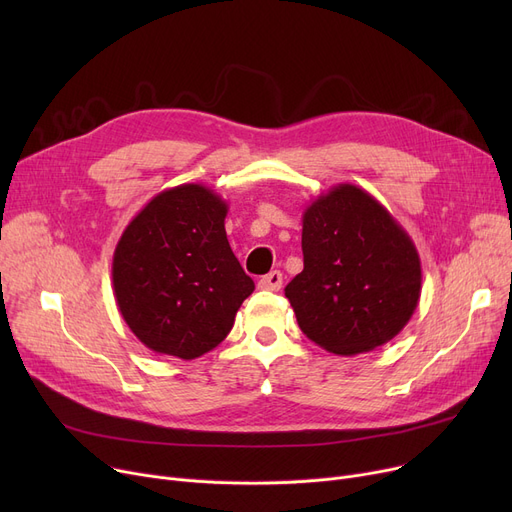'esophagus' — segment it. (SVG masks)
Wrapping results in <instances>:
<instances>
[{
  "label": "esophagus",
  "mask_w": 512,
  "mask_h": 512,
  "mask_svg": "<svg viewBox=\"0 0 512 512\" xmlns=\"http://www.w3.org/2000/svg\"><path fill=\"white\" fill-rule=\"evenodd\" d=\"M259 288L263 290H280L282 288V274L280 272H270L259 280Z\"/></svg>",
  "instance_id": "34e87169"
}]
</instances>
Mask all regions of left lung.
<instances>
[{
	"instance_id": "obj_1",
	"label": "left lung",
	"mask_w": 512,
	"mask_h": 512,
	"mask_svg": "<svg viewBox=\"0 0 512 512\" xmlns=\"http://www.w3.org/2000/svg\"><path fill=\"white\" fill-rule=\"evenodd\" d=\"M303 272L284 288L303 334L342 357L373 351L409 324L421 297L415 242L355 184L303 213Z\"/></svg>"
}]
</instances>
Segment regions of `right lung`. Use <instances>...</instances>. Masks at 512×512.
<instances>
[{
    "mask_svg": "<svg viewBox=\"0 0 512 512\" xmlns=\"http://www.w3.org/2000/svg\"><path fill=\"white\" fill-rule=\"evenodd\" d=\"M228 203L203 184L155 195L122 232L112 263L118 309L149 351L184 361L218 346L255 290L226 236Z\"/></svg>",
    "mask_w": 512,
    "mask_h": 512,
    "instance_id": "1",
    "label": "right lung"
}]
</instances>
